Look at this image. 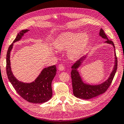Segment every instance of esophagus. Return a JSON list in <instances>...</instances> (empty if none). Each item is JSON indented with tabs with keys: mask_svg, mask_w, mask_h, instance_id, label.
<instances>
[{
	"mask_svg": "<svg viewBox=\"0 0 124 124\" xmlns=\"http://www.w3.org/2000/svg\"><path fill=\"white\" fill-rule=\"evenodd\" d=\"M58 69H59L60 70L62 71V70H64L65 69V67H64L63 64H60L59 65H58Z\"/></svg>",
	"mask_w": 124,
	"mask_h": 124,
	"instance_id": "34e87169",
	"label": "esophagus"
}]
</instances>
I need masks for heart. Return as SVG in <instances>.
Here are the masks:
<instances>
[{
  "mask_svg": "<svg viewBox=\"0 0 124 124\" xmlns=\"http://www.w3.org/2000/svg\"><path fill=\"white\" fill-rule=\"evenodd\" d=\"M89 36L87 33L65 32L60 35L55 42V46L60 50L68 48V55L71 57L79 56L87 46Z\"/></svg>",
  "mask_w": 124,
  "mask_h": 124,
  "instance_id": "heart-1",
  "label": "heart"
}]
</instances>
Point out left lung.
Segmentation results:
<instances>
[{
    "mask_svg": "<svg viewBox=\"0 0 124 124\" xmlns=\"http://www.w3.org/2000/svg\"><path fill=\"white\" fill-rule=\"evenodd\" d=\"M99 35L103 39H106L107 40L106 43L108 44H111L113 46L115 49V46L113 41L108 39L107 36L102 29H100ZM115 52V65H114L113 71L110 74L108 78L105 82L102 83L101 84L98 85H88L82 81L81 78L80 76L77 69L81 66L82 61H84L85 58V56L80 58L79 60L76 61L71 67V77L72 81V85H73V94L76 97L82 99H89L95 96L100 95L104 93L108 88L109 85L112 84V81L115 75L117 69V66H118V60L116 54V50L114 49Z\"/></svg>",
    "mask_w": 124,
    "mask_h": 124,
    "instance_id": "1",
    "label": "left lung"
}]
</instances>
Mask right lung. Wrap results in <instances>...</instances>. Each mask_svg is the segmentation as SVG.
Returning a JSON list of instances; mask_svg holds the SVG:
<instances>
[{
    "label": "right lung",
    "instance_id": "obj_1",
    "mask_svg": "<svg viewBox=\"0 0 124 124\" xmlns=\"http://www.w3.org/2000/svg\"><path fill=\"white\" fill-rule=\"evenodd\" d=\"M28 31L27 29L23 30L18 33L13 43L8 47L6 55V73L11 84L22 98L30 102L42 103L49 100L52 97L51 83L56 74L55 65L44 68L35 81L31 83L19 81L15 77L11 71L10 57L13 43L21 39L24 33Z\"/></svg>",
    "mask_w": 124,
    "mask_h": 124
}]
</instances>
